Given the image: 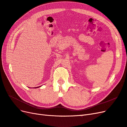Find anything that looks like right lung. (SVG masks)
I'll list each match as a JSON object with an SVG mask.
<instances>
[{
  "label": "right lung",
  "mask_w": 127,
  "mask_h": 127,
  "mask_svg": "<svg viewBox=\"0 0 127 127\" xmlns=\"http://www.w3.org/2000/svg\"><path fill=\"white\" fill-rule=\"evenodd\" d=\"M39 87H40V86H39Z\"/></svg>",
  "instance_id": "obj_1"
}]
</instances>
